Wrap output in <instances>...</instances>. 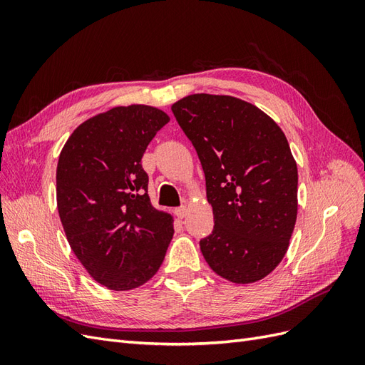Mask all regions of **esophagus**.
<instances>
[{
  "mask_svg": "<svg viewBox=\"0 0 365 365\" xmlns=\"http://www.w3.org/2000/svg\"><path fill=\"white\" fill-rule=\"evenodd\" d=\"M185 213H187V208L182 205V207H178V208H175V215L178 216L180 219H182L184 216H185Z\"/></svg>",
  "mask_w": 365,
  "mask_h": 365,
  "instance_id": "34e87169",
  "label": "esophagus"
}]
</instances>
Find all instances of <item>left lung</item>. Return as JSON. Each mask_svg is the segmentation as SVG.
<instances>
[{"instance_id": "1", "label": "left lung", "mask_w": 365, "mask_h": 365, "mask_svg": "<svg viewBox=\"0 0 365 365\" xmlns=\"http://www.w3.org/2000/svg\"><path fill=\"white\" fill-rule=\"evenodd\" d=\"M192 141L213 207L200 240L217 275L254 283L282 262L297 220V164L283 130L257 106L231 96L192 94L172 105Z\"/></svg>"}]
</instances>
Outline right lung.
Returning <instances> with one entry per match:
<instances>
[{
  "mask_svg": "<svg viewBox=\"0 0 365 365\" xmlns=\"http://www.w3.org/2000/svg\"><path fill=\"white\" fill-rule=\"evenodd\" d=\"M169 120L153 106H117L77 126L61 152L63 231L76 257L108 289L129 291L152 279L172 240L173 219L152 207L141 165Z\"/></svg>",
  "mask_w": 365,
  "mask_h": 365,
  "instance_id": "1",
  "label": "right lung"
}]
</instances>
